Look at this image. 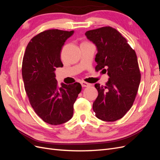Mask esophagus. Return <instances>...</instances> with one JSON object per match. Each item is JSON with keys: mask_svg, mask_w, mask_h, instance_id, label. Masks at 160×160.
I'll return each mask as SVG.
<instances>
[{"mask_svg": "<svg viewBox=\"0 0 160 160\" xmlns=\"http://www.w3.org/2000/svg\"><path fill=\"white\" fill-rule=\"evenodd\" d=\"M81 84L82 87H83V88H86V87L90 86V84L88 83H87V82H85V81H81Z\"/></svg>", "mask_w": 160, "mask_h": 160, "instance_id": "obj_1", "label": "esophagus"}]
</instances>
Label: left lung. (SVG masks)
I'll return each mask as SVG.
<instances>
[{
    "instance_id": "left-lung-1",
    "label": "left lung",
    "mask_w": 160,
    "mask_h": 160,
    "mask_svg": "<svg viewBox=\"0 0 160 160\" xmlns=\"http://www.w3.org/2000/svg\"><path fill=\"white\" fill-rule=\"evenodd\" d=\"M97 47L95 70L108 71L105 85L96 83L98 96L93 104L96 117L105 122H115L132 107L141 81L135 51L126 38L114 28L103 27L85 32Z\"/></svg>"
}]
</instances>
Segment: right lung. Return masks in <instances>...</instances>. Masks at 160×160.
<instances>
[{
	"mask_svg": "<svg viewBox=\"0 0 160 160\" xmlns=\"http://www.w3.org/2000/svg\"><path fill=\"white\" fill-rule=\"evenodd\" d=\"M74 31L50 29L34 37L27 46L22 75L31 107L45 122L60 125L73 114V104L81 91L79 83L57 85L55 71L63 66L61 51Z\"/></svg>",
	"mask_w": 160,
	"mask_h": 160,
	"instance_id": "add662e5",
	"label": "right lung"
}]
</instances>
